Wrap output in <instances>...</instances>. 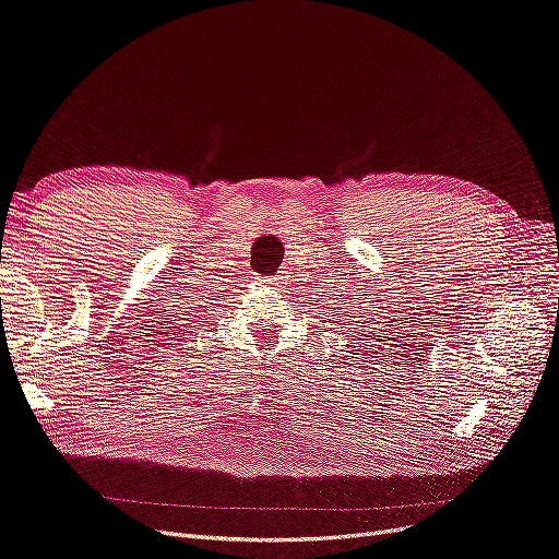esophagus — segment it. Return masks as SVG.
I'll list each match as a JSON object with an SVG mask.
<instances>
[{"mask_svg":"<svg viewBox=\"0 0 559 559\" xmlns=\"http://www.w3.org/2000/svg\"><path fill=\"white\" fill-rule=\"evenodd\" d=\"M283 278H285L283 274H274V276H260V278H258V283H260V285H264V287H270V285H281V283H283Z\"/></svg>","mask_w":559,"mask_h":559,"instance_id":"34e87169","label":"esophagus"}]
</instances>
